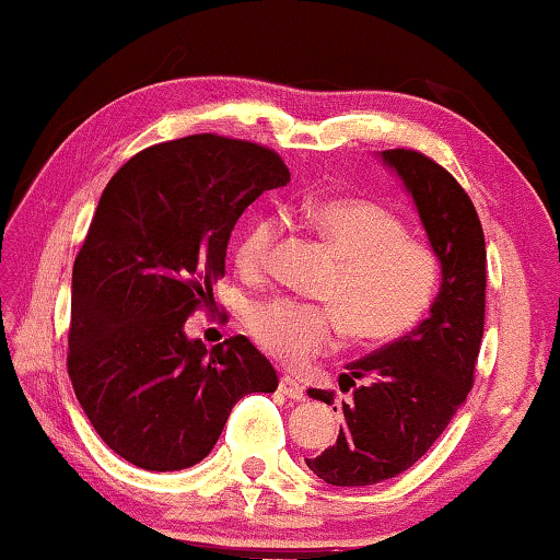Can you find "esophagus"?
I'll return each instance as SVG.
<instances>
[{"label":"esophagus","mask_w":560,"mask_h":560,"mask_svg":"<svg viewBox=\"0 0 560 560\" xmlns=\"http://www.w3.org/2000/svg\"><path fill=\"white\" fill-rule=\"evenodd\" d=\"M279 392L287 398H294V401H304V386L294 376H281Z\"/></svg>","instance_id":"obj_1"}]
</instances>
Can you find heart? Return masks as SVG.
I'll use <instances>...</instances> for the list:
<instances>
[{
  "label": "heart",
  "instance_id": "b5f03b06",
  "mask_svg": "<svg viewBox=\"0 0 560 560\" xmlns=\"http://www.w3.org/2000/svg\"><path fill=\"white\" fill-rule=\"evenodd\" d=\"M314 234L339 256V271L324 291L332 306L271 299L252 306L248 331L271 357L301 363L322 353L346 326L351 339L384 343L421 322L436 299L441 264L433 248L406 234L404 221L384 203L357 197L314 201L306 207ZM279 219L256 211L244 221L234 259L248 277L269 271Z\"/></svg>",
  "mask_w": 560,
  "mask_h": 560
}]
</instances>
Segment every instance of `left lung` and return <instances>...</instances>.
<instances>
[{
  "label": "left lung",
  "mask_w": 560,
  "mask_h": 560,
  "mask_svg": "<svg viewBox=\"0 0 560 560\" xmlns=\"http://www.w3.org/2000/svg\"><path fill=\"white\" fill-rule=\"evenodd\" d=\"M413 197L433 254L441 291L429 318L401 339L353 361L341 374L346 425L306 466L331 486H371L411 468L454 419L474 386L486 316V242L481 219L446 168L413 149L381 152ZM334 404V392L308 388ZM336 411V408H334Z\"/></svg>",
  "instance_id": "1"
}]
</instances>
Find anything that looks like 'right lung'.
I'll return each mask as SVG.
<instances>
[{"instance_id":"right-lung-1","label":"right lung","mask_w":560,"mask_h":560,"mask_svg":"<svg viewBox=\"0 0 560 560\" xmlns=\"http://www.w3.org/2000/svg\"><path fill=\"white\" fill-rule=\"evenodd\" d=\"M289 179L271 149L191 135L135 154L106 184L74 259L67 371L94 431L129 464H199L238 398L277 392L246 336L209 351L184 324L224 277L236 219Z\"/></svg>"}]
</instances>
